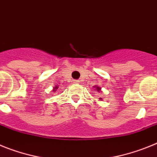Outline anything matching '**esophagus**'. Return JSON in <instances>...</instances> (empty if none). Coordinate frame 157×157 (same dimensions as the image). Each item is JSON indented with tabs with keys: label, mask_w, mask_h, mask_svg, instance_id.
<instances>
[{
	"label": "esophagus",
	"mask_w": 157,
	"mask_h": 157,
	"mask_svg": "<svg viewBox=\"0 0 157 157\" xmlns=\"http://www.w3.org/2000/svg\"><path fill=\"white\" fill-rule=\"evenodd\" d=\"M74 83L75 84H79V81H78V80H75Z\"/></svg>",
	"instance_id": "1"
}]
</instances>
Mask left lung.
<instances>
[{
    "mask_svg": "<svg viewBox=\"0 0 157 157\" xmlns=\"http://www.w3.org/2000/svg\"><path fill=\"white\" fill-rule=\"evenodd\" d=\"M94 90H95V91H97V92H101V87L98 86H94ZM99 101H102V98H99Z\"/></svg>",
    "mask_w": 157,
    "mask_h": 157,
    "instance_id": "8db88e82",
    "label": "left lung"
}]
</instances>
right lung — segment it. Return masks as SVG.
I'll return each instance as SVG.
<instances>
[{
    "instance_id": "right-lung-1",
    "label": "right lung",
    "mask_w": 157,
    "mask_h": 157,
    "mask_svg": "<svg viewBox=\"0 0 157 157\" xmlns=\"http://www.w3.org/2000/svg\"><path fill=\"white\" fill-rule=\"evenodd\" d=\"M58 88H59V86H58L57 85H56V86H54L53 89H52V92H56V91L58 90Z\"/></svg>"
}]
</instances>
